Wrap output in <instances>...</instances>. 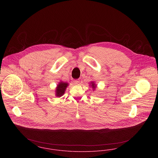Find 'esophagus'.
Returning a JSON list of instances; mask_svg holds the SVG:
<instances>
[{"mask_svg":"<svg viewBox=\"0 0 158 158\" xmlns=\"http://www.w3.org/2000/svg\"><path fill=\"white\" fill-rule=\"evenodd\" d=\"M74 83L75 84H78L80 83V81H79V80H75L74 81Z\"/></svg>","mask_w":158,"mask_h":158,"instance_id":"34e87169","label":"esophagus"}]
</instances>
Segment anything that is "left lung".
I'll return each mask as SVG.
<instances>
[{
	"label": "left lung",
	"mask_w": 158,
	"mask_h": 158,
	"mask_svg": "<svg viewBox=\"0 0 158 158\" xmlns=\"http://www.w3.org/2000/svg\"><path fill=\"white\" fill-rule=\"evenodd\" d=\"M90 87H92L93 91H94L95 90V89H96V84H95V82L93 81H91V82L90 83Z\"/></svg>",
	"instance_id": "8db88e82"
}]
</instances>
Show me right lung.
Segmentation results:
<instances>
[{
  "label": "right lung",
  "mask_w": 158,
  "mask_h": 158,
  "mask_svg": "<svg viewBox=\"0 0 158 158\" xmlns=\"http://www.w3.org/2000/svg\"><path fill=\"white\" fill-rule=\"evenodd\" d=\"M68 85H69V84L68 83L60 81L57 85V87H56L55 95L56 96V97L60 98L62 96H63Z\"/></svg>",
  "instance_id": "obj_1"
}]
</instances>
